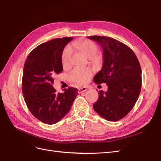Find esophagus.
Here are the masks:
<instances>
[{
	"instance_id": "obj_1",
	"label": "esophagus",
	"mask_w": 161,
	"mask_h": 161,
	"mask_svg": "<svg viewBox=\"0 0 161 161\" xmlns=\"http://www.w3.org/2000/svg\"><path fill=\"white\" fill-rule=\"evenodd\" d=\"M86 90H87V88H86V87H81V88H79V91H78V92L80 94V93L84 92H86Z\"/></svg>"
}]
</instances>
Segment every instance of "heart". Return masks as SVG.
<instances>
[{
  "mask_svg": "<svg viewBox=\"0 0 161 161\" xmlns=\"http://www.w3.org/2000/svg\"><path fill=\"white\" fill-rule=\"evenodd\" d=\"M73 45L76 49L83 52L94 63L98 60L97 56L98 50L97 45L93 41L88 39L78 40L73 43ZM73 49L71 46L66 47L62 53V64L64 67H67L71 64V57L73 55ZM92 72L89 69L75 67L69 73L68 77L70 81L78 84H84L87 82L91 77Z\"/></svg>",
  "mask_w": 161,
  "mask_h": 161,
  "instance_id": "heart-1",
  "label": "heart"
}]
</instances>
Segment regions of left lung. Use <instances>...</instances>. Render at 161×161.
Listing matches in <instances>:
<instances>
[{
  "label": "left lung",
  "mask_w": 161,
  "mask_h": 161,
  "mask_svg": "<svg viewBox=\"0 0 161 161\" xmlns=\"http://www.w3.org/2000/svg\"><path fill=\"white\" fill-rule=\"evenodd\" d=\"M88 38L99 43L103 50V64L94 82L108 87L106 92L97 90L98 98L93 108L105 120L118 121L133 108L141 92L139 62L134 52L120 41L105 36Z\"/></svg>",
  "instance_id": "8db88e82"
}]
</instances>
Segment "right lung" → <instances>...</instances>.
Segmentation results:
<instances>
[{
  "label": "right lung",
  "mask_w": 161,
  "mask_h": 161,
  "mask_svg": "<svg viewBox=\"0 0 161 161\" xmlns=\"http://www.w3.org/2000/svg\"><path fill=\"white\" fill-rule=\"evenodd\" d=\"M72 37L57 38L41 44L27 56L22 76V93L31 114L47 125L59 122L71 109L78 90L63 93L53 88V76L63 72L62 53Z\"/></svg>",
  "instance_id": "right-lung-1"
}]
</instances>
